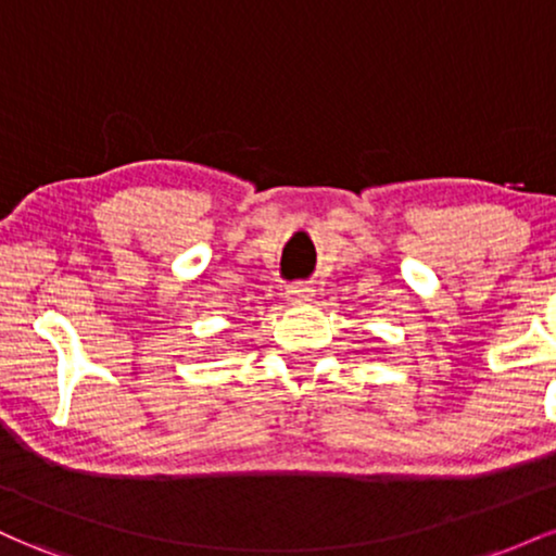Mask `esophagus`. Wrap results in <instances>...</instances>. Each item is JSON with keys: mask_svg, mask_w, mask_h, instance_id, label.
Listing matches in <instances>:
<instances>
[{"mask_svg": "<svg viewBox=\"0 0 556 556\" xmlns=\"http://www.w3.org/2000/svg\"><path fill=\"white\" fill-rule=\"evenodd\" d=\"M314 295H316V290L311 285H292V287H287V298H290L292 303H298V305L311 303V300H314Z\"/></svg>", "mask_w": 556, "mask_h": 556, "instance_id": "esophagus-1", "label": "esophagus"}]
</instances>
